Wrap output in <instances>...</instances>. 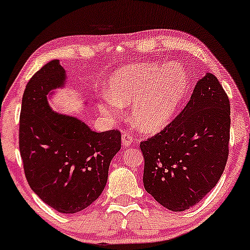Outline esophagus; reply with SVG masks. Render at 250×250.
Returning a JSON list of instances; mask_svg holds the SVG:
<instances>
[{"label": "esophagus", "mask_w": 250, "mask_h": 250, "mask_svg": "<svg viewBox=\"0 0 250 250\" xmlns=\"http://www.w3.org/2000/svg\"><path fill=\"white\" fill-rule=\"evenodd\" d=\"M133 141H134L133 134L127 133V131H125V133L122 134V145H123V147H129V146H131Z\"/></svg>", "instance_id": "esophagus-1"}]
</instances>
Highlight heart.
Instances as JSON below:
<instances>
[{
  "mask_svg": "<svg viewBox=\"0 0 250 250\" xmlns=\"http://www.w3.org/2000/svg\"><path fill=\"white\" fill-rule=\"evenodd\" d=\"M188 89V74L179 64H131L110 76L109 94L99 108L105 116L117 117L121 105L133 103L134 125L145 133H157L174 119Z\"/></svg>",
  "mask_w": 250,
  "mask_h": 250,
  "instance_id": "b5f03b06",
  "label": "heart"
}]
</instances>
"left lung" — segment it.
Masks as SVG:
<instances>
[{"instance_id": "8db88e82", "label": "left lung", "mask_w": 250, "mask_h": 250, "mask_svg": "<svg viewBox=\"0 0 250 250\" xmlns=\"http://www.w3.org/2000/svg\"><path fill=\"white\" fill-rule=\"evenodd\" d=\"M229 129V99L219 80L207 73L180 115L140 145L147 193L171 211L199 203L225 170Z\"/></svg>"}]
</instances>
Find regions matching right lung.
I'll return each mask as SVG.
<instances>
[{
    "mask_svg": "<svg viewBox=\"0 0 250 250\" xmlns=\"http://www.w3.org/2000/svg\"><path fill=\"white\" fill-rule=\"evenodd\" d=\"M65 69L53 60L28 82L20 116V151L30 188L59 213L75 214L101 195L120 131L96 133L75 116L54 111L49 100L65 87Z\"/></svg>",
    "mask_w": 250,
    "mask_h": 250,
    "instance_id": "right-lung-1",
    "label": "right lung"
}]
</instances>
